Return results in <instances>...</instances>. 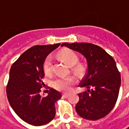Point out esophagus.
Here are the masks:
<instances>
[{
	"mask_svg": "<svg viewBox=\"0 0 129 129\" xmlns=\"http://www.w3.org/2000/svg\"><path fill=\"white\" fill-rule=\"evenodd\" d=\"M69 96V94H67V93H63V97L65 98H67Z\"/></svg>",
	"mask_w": 129,
	"mask_h": 129,
	"instance_id": "1",
	"label": "esophagus"
}]
</instances>
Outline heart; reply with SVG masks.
<instances>
[{
    "label": "heart",
    "mask_w": 129,
    "mask_h": 129,
    "mask_svg": "<svg viewBox=\"0 0 129 129\" xmlns=\"http://www.w3.org/2000/svg\"><path fill=\"white\" fill-rule=\"evenodd\" d=\"M58 56L61 60L69 66H72V70L76 73H81L84 69V65L77 63L79 60L78 55L70 49H64L58 53ZM43 71L46 75H50L53 72V59L50 55L47 56L43 61ZM75 79L73 77H57L53 81V86L55 89L62 92L69 91Z\"/></svg>",
    "instance_id": "obj_1"
}]
</instances>
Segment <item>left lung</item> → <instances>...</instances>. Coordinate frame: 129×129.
<instances>
[{
	"mask_svg": "<svg viewBox=\"0 0 129 129\" xmlns=\"http://www.w3.org/2000/svg\"><path fill=\"white\" fill-rule=\"evenodd\" d=\"M61 46L81 53L87 60V74L79 86L88 89L78 94L77 113L92 120L106 116L117 102L121 81L114 59L103 48L92 43L64 42Z\"/></svg>",
	"mask_w": 129,
	"mask_h": 129,
	"instance_id": "obj_1",
	"label": "left lung"
}]
</instances>
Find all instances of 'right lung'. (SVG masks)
Listing matches in <instances>:
<instances>
[{"label": "right lung", "instance_id": "add662e5", "mask_svg": "<svg viewBox=\"0 0 129 129\" xmlns=\"http://www.w3.org/2000/svg\"><path fill=\"white\" fill-rule=\"evenodd\" d=\"M60 44L35 45L21 55L11 66L6 86L9 102L16 115L32 126H42L55 116V103L61 94L50 89L48 96L41 97L44 86L43 61Z\"/></svg>", "mask_w": 129, "mask_h": 129}]
</instances>
